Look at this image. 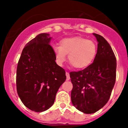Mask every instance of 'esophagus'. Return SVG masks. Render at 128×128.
<instances>
[{
    "label": "esophagus",
    "mask_w": 128,
    "mask_h": 128,
    "mask_svg": "<svg viewBox=\"0 0 128 128\" xmlns=\"http://www.w3.org/2000/svg\"><path fill=\"white\" fill-rule=\"evenodd\" d=\"M66 80H69L70 79V74H69V72H66Z\"/></svg>",
    "instance_id": "1"
}]
</instances>
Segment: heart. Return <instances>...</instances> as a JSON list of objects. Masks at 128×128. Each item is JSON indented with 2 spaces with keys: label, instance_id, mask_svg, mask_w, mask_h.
Returning a JSON list of instances; mask_svg holds the SVG:
<instances>
[{
  "label": "heart",
  "instance_id": "b5f03b06",
  "mask_svg": "<svg viewBox=\"0 0 128 128\" xmlns=\"http://www.w3.org/2000/svg\"><path fill=\"white\" fill-rule=\"evenodd\" d=\"M94 41L81 36L66 38L60 41V46L53 48L57 64L62 66L68 54V61L74 68L82 70L91 65L97 53Z\"/></svg>",
  "mask_w": 128,
  "mask_h": 128
}]
</instances>
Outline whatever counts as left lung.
I'll list each match as a JSON object with an SVG mask.
<instances>
[{"label":"left lung","instance_id":"left-lung-1","mask_svg":"<svg viewBox=\"0 0 128 128\" xmlns=\"http://www.w3.org/2000/svg\"><path fill=\"white\" fill-rule=\"evenodd\" d=\"M93 34L98 42L93 63L84 70L70 72L72 104L85 114L95 113L106 104L116 78V58L111 46L103 36Z\"/></svg>","mask_w":128,"mask_h":128}]
</instances>
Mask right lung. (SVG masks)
Wrapping results in <instances>:
<instances>
[{
	"mask_svg": "<svg viewBox=\"0 0 128 128\" xmlns=\"http://www.w3.org/2000/svg\"><path fill=\"white\" fill-rule=\"evenodd\" d=\"M48 34L37 35L23 48L16 69V90L28 109L42 112L54 103L66 72L55 62Z\"/></svg>",
	"mask_w": 128,
	"mask_h": 128,
	"instance_id": "obj_1",
	"label": "right lung"
}]
</instances>
